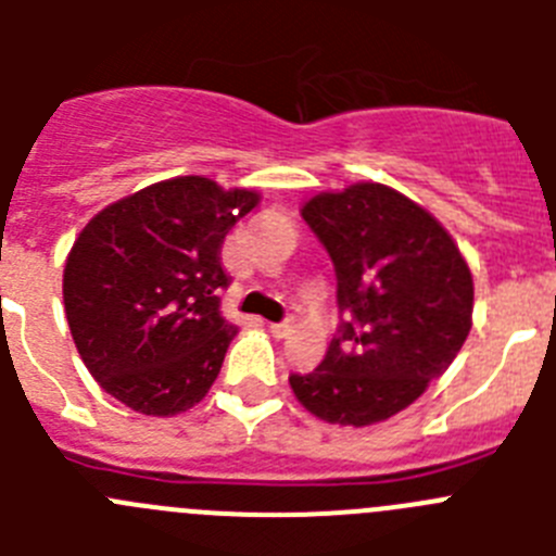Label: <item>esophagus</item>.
<instances>
[{"instance_id":"obj_1","label":"esophagus","mask_w":556,"mask_h":556,"mask_svg":"<svg viewBox=\"0 0 556 556\" xmlns=\"http://www.w3.org/2000/svg\"><path fill=\"white\" fill-rule=\"evenodd\" d=\"M294 323L292 320H283V323H269V333H273L275 339H287L289 333H292Z\"/></svg>"}]
</instances>
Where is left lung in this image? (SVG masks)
<instances>
[{
    "instance_id": "1",
    "label": "left lung",
    "mask_w": 556,
    "mask_h": 556,
    "mask_svg": "<svg viewBox=\"0 0 556 556\" xmlns=\"http://www.w3.org/2000/svg\"><path fill=\"white\" fill-rule=\"evenodd\" d=\"M303 219L328 250L342 312L326 358L289 384L339 426H372L424 395L465 345L473 275L429 211L381 184L323 191Z\"/></svg>"
}]
</instances>
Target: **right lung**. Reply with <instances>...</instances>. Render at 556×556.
I'll use <instances>...</instances> for the list:
<instances>
[{"instance_id": "right-lung-1", "label": "right lung", "mask_w": 556, "mask_h": 556, "mask_svg": "<svg viewBox=\"0 0 556 556\" xmlns=\"http://www.w3.org/2000/svg\"><path fill=\"white\" fill-rule=\"evenodd\" d=\"M258 194L200 175L108 205L77 236L63 303L102 390L152 417L191 409L217 381L236 326L219 312L223 242Z\"/></svg>"}]
</instances>
